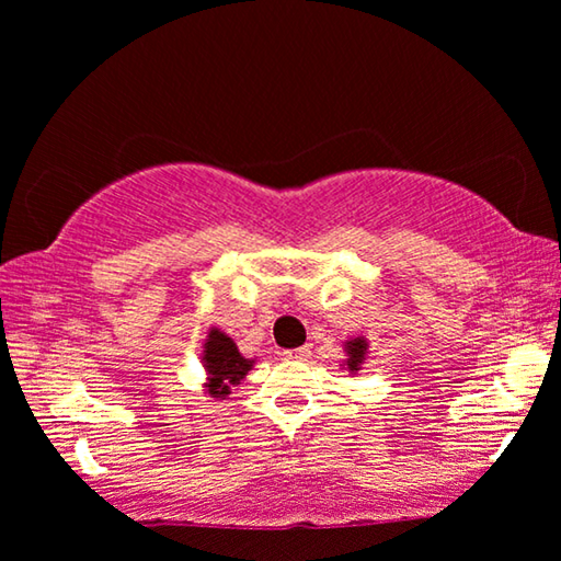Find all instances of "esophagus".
I'll list each match as a JSON object with an SVG mask.
<instances>
[{
  "label": "esophagus",
  "instance_id": "obj_1",
  "mask_svg": "<svg viewBox=\"0 0 561 561\" xmlns=\"http://www.w3.org/2000/svg\"><path fill=\"white\" fill-rule=\"evenodd\" d=\"M309 355H311L309 347H298V350H288V352H283V357H286V359H306Z\"/></svg>",
  "mask_w": 561,
  "mask_h": 561
}]
</instances>
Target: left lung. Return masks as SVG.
Segmentation results:
<instances>
[{"label": "left lung", "instance_id": "8db88e82", "mask_svg": "<svg viewBox=\"0 0 561 561\" xmlns=\"http://www.w3.org/2000/svg\"><path fill=\"white\" fill-rule=\"evenodd\" d=\"M344 352H347V359H344V365H347V370H350V373H357L359 365L365 363L367 340H365V336H355V340L344 342Z\"/></svg>", "mask_w": 561, "mask_h": 561}]
</instances>
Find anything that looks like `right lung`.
Wrapping results in <instances>:
<instances>
[{"instance_id":"add662e5","label":"right lung","mask_w":561,"mask_h":561,"mask_svg":"<svg viewBox=\"0 0 561 561\" xmlns=\"http://www.w3.org/2000/svg\"><path fill=\"white\" fill-rule=\"evenodd\" d=\"M204 370L209 378H206V393L211 398H225L232 393L234 386H240L244 380V375L252 370L255 359H248L240 355L237 344L232 342V336L219 332L217 327L209 329L204 342Z\"/></svg>"}]
</instances>
